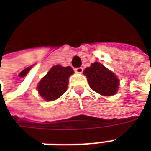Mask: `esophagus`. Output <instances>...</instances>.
<instances>
[{
    "instance_id": "esophagus-1",
    "label": "esophagus",
    "mask_w": 151,
    "mask_h": 151,
    "mask_svg": "<svg viewBox=\"0 0 151 151\" xmlns=\"http://www.w3.org/2000/svg\"><path fill=\"white\" fill-rule=\"evenodd\" d=\"M74 71H75L76 73H82L83 72V68H82V67L76 68V69H74Z\"/></svg>"
}]
</instances>
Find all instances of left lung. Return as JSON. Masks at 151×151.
I'll list each match as a JSON object with an SVG mask.
<instances>
[{"mask_svg":"<svg viewBox=\"0 0 151 151\" xmlns=\"http://www.w3.org/2000/svg\"><path fill=\"white\" fill-rule=\"evenodd\" d=\"M86 76L90 87L99 94L105 96L115 95L119 87L117 77L102 64L95 62L83 71Z\"/></svg>","mask_w":151,"mask_h":151,"instance_id":"1","label":"left lung"}]
</instances>
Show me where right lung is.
<instances>
[{"instance_id": "obj_1", "label": "right lung", "mask_w": 151, "mask_h": 151, "mask_svg": "<svg viewBox=\"0 0 151 151\" xmlns=\"http://www.w3.org/2000/svg\"><path fill=\"white\" fill-rule=\"evenodd\" d=\"M73 73L71 67L53 66L38 84V91L47 101H52L66 91L69 76Z\"/></svg>"}]
</instances>
